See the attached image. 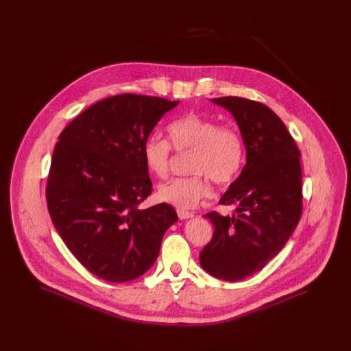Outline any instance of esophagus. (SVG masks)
Instances as JSON below:
<instances>
[{
	"label": "esophagus",
	"instance_id": "34e87169",
	"mask_svg": "<svg viewBox=\"0 0 351 351\" xmlns=\"http://www.w3.org/2000/svg\"><path fill=\"white\" fill-rule=\"evenodd\" d=\"M178 216L180 219H188V218L193 217V213L192 212H188V210H184V209H178Z\"/></svg>",
	"mask_w": 351,
	"mask_h": 351
}]
</instances>
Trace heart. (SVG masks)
<instances>
[{
  "label": "heart",
  "instance_id": "obj_1",
  "mask_svg": "<svg viewBox=\"0 0 351 351\" xmlns=\"http://www.w3.org/2000/svg\"><path fill=\"white\" fill-rule=\"evenodd\" d=\"M169 143L150 138L143 146L145 165L158 178H165L169 169L171 147L179 152L193 151L191 178H175L158 188L159 200L182 209L193 208L202 197L210 195L208 178L217 184H229L243 163V142L233 128L219 126L212 118L195 113L184 114L169 123Z\"/></svg>",
  "mask_w": 351,
  "mask_h": 351
}]
</instances>
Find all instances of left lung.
Wrapping results in <instances>:
<instances>
[{
    "instance_id": "left-lung-1",
    "label": "left lung",
    "mask_w": 351,
    "mask_h": 351,
    "mask_svg": "<svg viewBox=\"0 0 351 351\" xmlns=\"http://www.w3.org/2000/svg\"><path fill=\"white\" fill-rule=\"evenodd\" d=\"M212 102L235 119L246 165L219 200L235 205V215L204 216L215 233L200 252V265L217 279L238 282L276 256L300 221L301 155L283 121L266 105L242 97Z\"/></svg>"
}]
</instances>
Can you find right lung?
Returning a JSON list of instances; mask_svg holds the SVG:
<instances>
[{"instance_id":"add662e5","label":"right lung","mask_w":351,"mask_h":351,"mask_svg":"<svg viewBox=\"0 0 351 351\" xmlns=\"http://www.w3.org/2000/svg\"><path fill=\"white\" fill-rule=\"evenodd\" d=\"M179 101L117 95L85 109L59 135L46 188L52 223L84 267L112 283L150 269L179 217L152 191L143 146Z\"/></svg>"}]
</instances>
